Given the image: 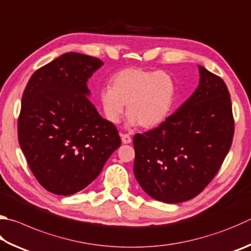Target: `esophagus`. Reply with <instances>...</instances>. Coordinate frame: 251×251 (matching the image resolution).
<instances>
[{
    "mask_svg": "<svg viewBox=\"0 0 251 251\" xmlns=\"http://www.w3.org/2000/svg\"><path fill=\"white\" fill-rule=\"evenodd\" d=\"M121 138H122V143L123 144H130L131 143V137L127 134H121Z\"/></svg>",
    "mask_w": 251,
    "mask_h": 251,
    "instance_id": "esophagus-1",
    "label": "esophagus"
}]
</instances>
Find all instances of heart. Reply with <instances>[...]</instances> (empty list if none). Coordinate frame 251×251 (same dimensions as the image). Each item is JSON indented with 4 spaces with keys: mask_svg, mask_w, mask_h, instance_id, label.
Masks as SVG:
<instances>
[{
    "mask_svg": "<svg viewBox=\"0 0 251 251\" xmlns=\"http://www.w3.org/2000/svg\"><path fill=\"white\" fill-rule=\"evenodd\" d=\"M176 82L166 71L125 68L112 78V86L100 90L99 100L104 116L120 123L127 104L128 125L152 128L169 116L175 103Z\"/></svg>",
    "mask_w": 251,
    "mask_h": 251,
    "instance_id": "b5f03b06",
    "label": "heart"
}]
</instances>
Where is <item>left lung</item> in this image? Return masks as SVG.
Wrapping results in <instances>:
<instances>
[{
  "label": "left lung",
  "mask_w": 251,
  "mask_h": 251,
  "mask_svg": "<svg viewBox=\"0 0 251 251\" xmlns=\"http://www.w3.org/2000/svg\"><path fill=\"white\" fill-rule=\"evenodd\" d=\"M193 94L157 128L134 136V175L157 201L181 203L200 194L220 170L234 136L228 89L199 66Z\"/></svg>",
  "instance_id": "8db88e82"
}]
</instances>
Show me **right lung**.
Returning a JSON list of instances; mask_svg holds the SVG:
<instances>
[{
	"label": "right lung",
	"instance_id": "1",
	"mask_svg": "<svg viewBox=\"0 0 251 251\" xmlns=\"http://www.w3.org/2000/svg\"><path fill=\"white\" fill-rule=\"evenodd\" d=\"M100 59L67 52L34 72L22 98L18 141L36 179L49 192L71 195L101 173L121 146L116 127L86 98Z\"/></svg>",
	"mask_w": 251,
	"mask_h": 251
}]
</instances>
